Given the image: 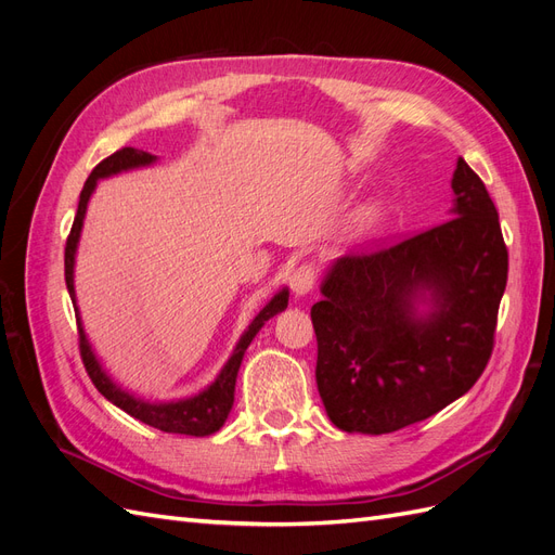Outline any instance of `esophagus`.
<instances>
[{
  "label": "esophagus",
  "mask_w": 555,
  "mask_h": 555,
  "mask_svg": "<svg viewBox=\"0 0 555 555\" xmlns=\"http://www.w3.org/2000/svg\"><path fill=\"white\" fill-rule=\"evenodd\" d=\"M289 287H292V292H294L296 296L310 294L312 287H314V268L308 266V263L298 266L296 271L292 273V278H289Z\"/></svg>",
  "instance_id": "34e87169"
}]
</instances>
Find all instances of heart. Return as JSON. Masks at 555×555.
<instances>
[{
	"label": "heart",
	"instance_id": "obj_1",
	"mask_svg": "<svg viewBox=\"0 0 555 555\" xmlns=\"http://www.w3.org/2000/svg\"><path fill=\"white\" fill-rule=\"evenodd\" d=\"M382 220V206L377 204V201H371V204H365L359 208L357 217H354V227L357 231L365 233L371 231L373 227H377V222Z\"/></svg>",
	"mask_w": 555,
	"mask_h": 555
}]
</instances>
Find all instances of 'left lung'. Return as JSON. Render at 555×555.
Masks as SVG:
<instances>
[{
	"mask_svg": "<svg viewBox=\"0 0 555 555\" xmlns=\"http://www.w3.org/2000/svg\"><path fill=\"white\" fill-rule=\"evenodd\" d=\"M449 220L373 255L335 259L310 317L317 389L345 433L382 435L473 389L493 351L507 247L498 210L463 157Z\"/></svg>",
	"mask_w": 555,
	"mask_h": 555,
	"instance_id": "obj_1",
	"label": "left lung"
}]
</instances>
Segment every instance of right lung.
Here are the masks:
<instances>
[{
    "instance_id": "add662e5",
    "label": "right lung",
    "mask_w": 555,
    "mask_h": 555,
    "mask_svg": "<svg viewBox=\"0 0 555 555\" xmlns=\"http://www.w3.org/2000/svg\"><path fill=\"white\" fill-rule=\"evenodd\" d=\"M157 162V155L143 153V150L137 147H122L117 150L115 155L106 157L96 169L90 173L86 188L80 192L78 201V212L76 220L69 233V241H66L64 249V278H66V289H69V296L74 300V310L78 319V335H80V357L82 363H86V371L94 386L99 389L106 400H111L115 408L125 410L129 416L139 418V422L159 428L164 433H180V435H192V438H206V435H212L220 430L227 422V416L233 408V391H236V377L241 371V363L249 343L255 340V335L261 331V326L268 322V319L282 312L289 304V289L282 287L268 304L261 308V312L251 319L249 326L243 331L238 338L236 347H233V354L224 363L220 371L204 391H198L190 398H176V400H145L139 398L137 393H131L122 389L108 373L106 367L99 361L96 351L92 343L88 340V333L82 328V319L80 310L76 304V287H74V271H76V251L80 243V233H82V222H86V212L88 204L96 190L99 180H106L113 176H120L133 169H145V166H153Z\"/></svg>"
}]
</instances>
